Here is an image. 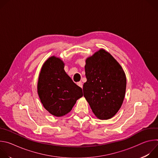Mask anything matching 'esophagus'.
<instances>
[{"mask_svg": "<svg viewBox=\"0 0 158 158\" xmlns=\"http://www.w3.org/2000/svg\"><path fill=\"white\" fill-rule=\"evenodd\" d=\"M77 85L78 86H79V87H81V88H82V87H83V85H82V82H78L77 83Z\"/></svg>", "mask_w": 158, "mask_h": 158, "instance_id": "obj_1", "label": "esophagus"}]
</instances>
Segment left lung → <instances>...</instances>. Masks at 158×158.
Wrapping results in <instances>:
<instances>
[{
    "mask_svg": "<svg viewBox=\"0 0 158 158\" xmlns=\"http://www.w3.org/2000/svg\"><path fill=\"white\" fill-rule=\"evenodd\" d=\"M84 96L100 119L113 117L124 101L126 77L119 64L103 49L87 59Z\"/></svg>",
    "mask_w": 158,
    "mask_h": 158,
    "instance_id": "obj_1",
    "label": "left lung"
}]
</instances>
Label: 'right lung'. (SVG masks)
<instances>
[{
    "mask_svg": "<svg viewBox=\"0 0 158 158\" xmlns=\"http://www.w3.org/2000/svg\"><path fill=\"white\" fill-rule=\"evenodd\" d=\"M63 62L52 56L44 64L39 74L37 92L42 104L55 116L69 112L76 101L83 96L81 87L76 85L64 69Z\"/></svg>",
    "mask_w": 158,
    "mask_h": 158,
    "instance_id": "right-lung-1",
    "label": "right lung"
}]
</instances>
